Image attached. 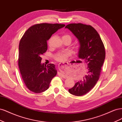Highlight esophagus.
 Listing matches in <instances>:
<instances>
[{
	"mask_svg": "<svg viewBox=\"0 0 122 122\" xmlns=\"http://www.w3.org/2000/svg\"><path fill=\"white\" fill-rule=\"evenodd\" d=\"M61 76H62V77H63L64 78H67V76H66L65 75H64V74H61Z\"/></svg>",
	"mask_w": 122,
	"mask_h": 122,
	"instance_id": "obj_1",
	"label": "esophagus"
}]
</instances>
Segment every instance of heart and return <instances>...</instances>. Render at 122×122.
<instances>
[{"label":"heart","instance_id":"heart-1","mask_svg":"<svg viewBox=\"0 0 122 122\" xmlns=\"http://www.w3.org/2000/svg\"><path fill=\"white\" fill-rule=\"evenodd\" d=\"M62 39H67L71 42L72 36L69 34H65L62 37ZM70 54V52L69 51H61L58 52L54 55V58L56 61L62 62L65 61L68 58Z\"/></svg>","mask_w":122,"mask_h":122}]
</instances>
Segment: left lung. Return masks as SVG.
Here are the masks:
<instances>
[{"instance_id":"8db88e82","label":"left lung","mask_w":122,"mask_h":122,"mask_svg":"<svg viewBox=\"0 0 122 122\" xmlns=\"http://www.w3.org/2000/svg\"><path fill=\"white\" fill-rule=\"evenodd\" d=\"M79 43L78 58L87 64V70L81 80L69 89L70 94L81 96L89 92L97 82L105 58L104 44L98 32L91 25L72 23L65 27Z\"/></svg>"}]
</instances>
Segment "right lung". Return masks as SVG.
Instances as JSON below:
<instances>
[{"instance_id": "1", "label": "right lung", "mask_w": 122, "mask_h": 122, "mask_svg": "<svg viewBox=\"0 0 122 122\" xmlns=\"http://www.w3.org/2000/svg\"><path fill=\"white\" fill-rule=\"evenodd\" d=\"M65 26L61 24L41 23L29 27L22 37L19 46L18 65L22 78L30 91L40 93L49 87L56 76L55 65L41 63V55L47 50V41Z\"/></svg>"}]
</instances>
